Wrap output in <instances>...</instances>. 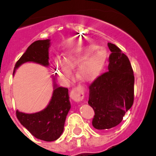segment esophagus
I'll list each match as a JSON object with an SVG mask.
<instances>
[{
    "mask_svg": "<svg viewBox=\"0 0 156 156\" xmlns=\"http://www.w3.org/2000/svg\"><path fill=\"white\" fill-rule=\"evenodd\" d=\"M70 97L73 101H77V102H80L84 98V91L81 87H77V88H74L71 90V94H70Z\"/></svg>",
    "mask_w": 156,
    "mask_h": 156,
    "instance_id": "1",
    "label": "esophagus"
}]
</instances>
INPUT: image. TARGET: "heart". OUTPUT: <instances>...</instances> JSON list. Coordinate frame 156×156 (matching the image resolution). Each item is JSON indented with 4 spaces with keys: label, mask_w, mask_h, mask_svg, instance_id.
Masks as SVG:
<instances>
[{
    "label": "heart",
    "mask_w": 156,
    "mask_h": 156,
    "mask_svg": "<svg viewBox=\"0 0 156 156\" xmlns=\"http://www.w3.org/2000/svg\"><path fill=\"white\" fill-rule=\"evenodd\" d=\"M94 44H87L68 52L63 59L55 58L58 75L68 81L72 78L70 69L78 67V75L84 81H92L101 73L108 58L105 49H97Z\"/></svg>",
    "instance_id": "heart-1"
}]
</instances>
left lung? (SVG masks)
<instances>
[{"instance_id":"8db88e82","label":"left lung","mask_w":156,"mask_h":156,"mask_svg":"<svg viewBox=\"0 0 156 156\" xmlns=\"http://www.w3.org/2000/svg\"><path fill=\"white\" fill-rule=\"evenodd\" d=\"M108 71L98 76L89 86L88 104L94 109L92 126L98 130L115 127L134 101L133 70L128 57L112 43Z\"/></svg>"}]
</instances>
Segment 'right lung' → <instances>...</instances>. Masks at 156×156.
<instances>
[{"instance_id": "right-lung-1", "label": "right lung", "mask_w": 156, "mask_h": 156, "mask_svg": "<svg viewBox=\"0 0 156 156\" xmlns=\"http://www.w3.org/2000/svg\"><path fill=\"white\" fill-rule=\"evenodd\" d=\"M50 44L49 39L36 41L32 43L17 62L13 75L19 67L26 62H34L43 66H48ZM53 81L51 99L44 109L32 114L21 112L18 110L16 112L21 124L34 137L45 142L55 141L60 137L64 131L66 116L71 108L68 89L58 86L54 77Z\"/></svg>"}]
</instances>
